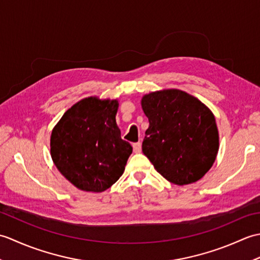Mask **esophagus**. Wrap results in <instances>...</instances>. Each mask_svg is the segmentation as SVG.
<instances>
[{
	"instance_id": "1",
	"label": "esophagus",
	"mask_w": 260,
	"mask_h": 260,
	"mask_svg": "<svg viewBox=\"0 0 260 260\" xmlns=\"http://www.w3.org/2000/svg\"><path fill=\"white\" fill-rule=\"evenodd\" d=\"M133 150H134V153H141L142 152V143L141 142L134 143Z\"/></svg>"
}]
</instances>
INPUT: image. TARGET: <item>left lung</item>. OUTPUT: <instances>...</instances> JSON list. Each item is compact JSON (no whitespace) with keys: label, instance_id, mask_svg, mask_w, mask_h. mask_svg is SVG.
Returning <instances> with one entry per match:
<instances>
[{"label":"left lung","instance_id":"obj_1","mask_svg":"<svg viewBox=\"0 0 260 260\" xmlns=\"http://www.w3.org/2000/svg\"><path fill=\"white\" fill-rule=\"evenodd\" d=\"M141 105L150 121L142 150L157 172L176 185L203 178L219 151V132L210 108L180 89L146 93Z\"/></svg>","mask_w":260,"mask_h":260}]
</instances>
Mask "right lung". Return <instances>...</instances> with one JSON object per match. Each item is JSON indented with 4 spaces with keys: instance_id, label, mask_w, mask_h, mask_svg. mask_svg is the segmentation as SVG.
<instances>
[{
    "instance_id": "add662e5",
    "label": "right lung",
    "mask_w": 260,
    "mask_h": 260,
    "mask_svg": "<svg viewBox=\"0 0 260 260\" xmlns=\"http://www.w3.org/2000/svg\"><path fill=\"white\" fill-rule=\"evenodd\" d=\"M117 99L91 96L73 105L53 127L51 158L77 189L103 192L124 173L133 152L116 123Z\"/></svg>"
}]
</instances>
